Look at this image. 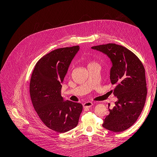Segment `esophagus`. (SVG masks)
<instances>
[{"mask_svg": "<svg viewBox=\"0 0 157 157\" xmlns=\"http://www.w3.org/2000/svg\"><path fill=\"white\" fill-rule=\"evenodd\" d=\"M93 103L91 101H87V102H85L83 104V106L84 108H90L91 106H93Z\"/></svg>", "mask_w": 157, "mask_h": 157, "instance_id": "1", "label": "esophagus"}]
</instances>
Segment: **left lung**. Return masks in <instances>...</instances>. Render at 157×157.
I'll return each mask as SVG.
<instances>
[{
	"instance_id": "obj_1",
	"label": "left lung",
	"mask_w": 157,
	"mask_h": 157,
	"mask_svg": "<svg viewBox=\"0 0 157 157\" xmlns=\"http://www.w3.org/2000/svg\"><path fill=\"white\" fill-rule=\"evenodd\" d=\"M91 49L109 58L110 80L116 85L112 91L118 101L113 109H108L103 126L113 132H121L136 122L144 109L147 95L144 66L133 52L120 45L109 43Z\"/></svg>"
}]
</instances>
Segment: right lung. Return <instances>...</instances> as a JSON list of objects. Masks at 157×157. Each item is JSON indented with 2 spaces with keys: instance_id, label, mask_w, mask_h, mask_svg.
I'll list each match as a JSON object with an SVG mask.
<instances>
[{
  "instance_id": "obj_1",
  "label": "right lung",
  "mask_w": 157,
  "mask_h": 157,
  "mask_svg": "<svg viewBox=\"0 0 157 157\" xmlns=\"http://www.w3.org/2000/svg\"><path fill=\"white\" fill-rule=\"evenodd\" d=\"M79 46L55 49L35 66L30 81L33 106L41 121L58 133L75 128L82 110L81 103L64 101L61 91L64 78Z\"/></svg>"
}]
</instances>
